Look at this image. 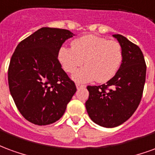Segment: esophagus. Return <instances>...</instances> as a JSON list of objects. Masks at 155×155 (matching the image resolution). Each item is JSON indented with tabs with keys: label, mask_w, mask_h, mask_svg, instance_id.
I'll return each instance as SVG.
<instances>
[{
	"label": "esophagus",
	"mask_w": 155,
	"mask_h": 155,
	"mask_svg": "<svg viewBox=\"0 0 155 155\" xmlns=\"http://www.w3.org/2000/svg\"><path fill=\"white\" fill-rule=\"evenodd\" d=\"M76 87H77V88L79 89V88H81V87H85V85H82V84H79V83H77Z\"/></svg>",
	"instance_id": "34e87169"
}]
</instances>
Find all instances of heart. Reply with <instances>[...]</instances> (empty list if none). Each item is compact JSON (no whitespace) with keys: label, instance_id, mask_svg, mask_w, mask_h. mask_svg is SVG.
Masks as SVG:
<instances>
[{"label":"heart","instance_id":"obj_1","mask_svg":"<svg viewBox=\"0 0 155 155\" xmlns=\"http://www.w3.org/2000/svg\"><path fill=\"white\" fill-rule=\"evenodd\" d=\"M58 58L67 73L75 72L78 67L86 66L73 75V80L87 82L96 80L106 82L113 78L121 64V45L115 40L89 35L74 39L72 48L61 47Z\"/></svg>","mask_w":155,"mask_h":155}]
</instances>
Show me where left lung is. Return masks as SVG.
Masks as SVG:
<instances>
[{
    "label": "left lung",
    "mask_w": 155,
    "mask_h": 155,
    "mask_svg": "<svg viewBox=\"0 0 155 155\" xmlns=\"http://www.w3.org/2000/svg\"><path fill=\"white\" fill-rule=\"evenodd\" d=\"M123 53L122 63L116 75L106 84L87 86L86 109L91 120L112 128L134 114L141 101L146 76V64L141 49L121 35H113Z\"/></svg>",
    "instance_id": "obj_1"
}]
</instances>
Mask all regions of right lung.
<instances>
[{
  "label": "right lung",
  "mask_w": 155,
  "mask_h": 155,
  "mask_svg": "<svg viewBox=\"0 0 155 155\" xmlns=\"http://www.w3.org/2000/svg\"><path fill=\"white\" fill-rule=\"evenodd\" d=\"M68 30L43 27L17 45L8 68L11 94L30 122L46 125L63 116L77 88L58 59Z\"/></svg>",
  "instance_id": "1"
}]
</instances>
